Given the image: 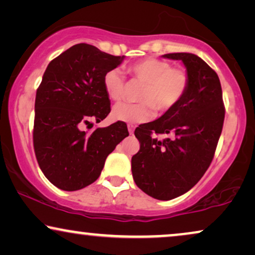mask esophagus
<instances>
[{"mask_svg":"<svg viewBox=\"0 0 255 255\" xmlns=\"http://www.w3.org/2000/svg\"><path fill=\"white\" fill-rule=\"evenodd\" d=\"M128 133H130V134H133L134 127H133V125H128Z\"/></svg>","mask_w":255,"mask_h":255,"instance_id":"esophagus-1","label":"esophagus"}]
</instances>
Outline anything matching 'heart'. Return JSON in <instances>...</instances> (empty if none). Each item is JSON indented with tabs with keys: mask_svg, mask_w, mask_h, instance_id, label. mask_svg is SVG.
Returning <instances> with one entry per match:
<instances>
[{
	"mask_svg": "<svg viewBox=\"0 0 255 255\" xmlns=\"http://www.w3.org/2000/svg\"><path fill=\"white\" fill-rule=\"evenodd\" d=\"M128 73L144 83L138 94V103H121L113 109V118L128 124L144 123L152 118L153 109L163 114L180 102L189 87V75L183 68L172 67L170 62L145 58L128 67ZM103 86L108 97L120 102L125 95V78L115 68L104 74Z\"/></svg>",
	"mask_w": 255,
	"mask_h": 255,
	"instance_id": "heart-1",
	"label": "heart"
}]
</instances>
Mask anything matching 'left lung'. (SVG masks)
I'll return each instance as SVG.
<instances>
[{
	"label": "left lung",
	"mask_w": 255,
	"mask_h": 255,
	"mask_svg": "<svg viewBox=\"0 0 255 255\" xmlns=\"http://www.w3.org/2000/svg\"><path fill=\"white\" fill-rule=\"evenodd\" d=\"M181 60L189 87L175 107L158 120L139 125L134 135L140 149L132 156L137 186L153 198L168 201L190 190L204 175L215 155L224 123L225 109L219 78L193 53H168ZM154 134H173L159 141Z\"/></svg>",
	"instance_id": "1"
}]
</instances>
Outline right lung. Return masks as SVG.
I'll return each mask as SVG.
<instances>
[{"label": "right lung", "instance_id": "1", "mask_svg": "<svg viewBox=\"0 0 255 255\" xmlns=\"http://www.w3.org/2000/svg\"><path fill=\"white\" fill-rule=\"evenodd\" d=\"M124 60L76 44L48 64L34 102L33 147L44 175L59 189H82L99 179L107 156L128 135L123 122L97 128L110 113L104 74Z\"/></svg>", "mask_w": 255, "mask_h": 255}]
</instances>
